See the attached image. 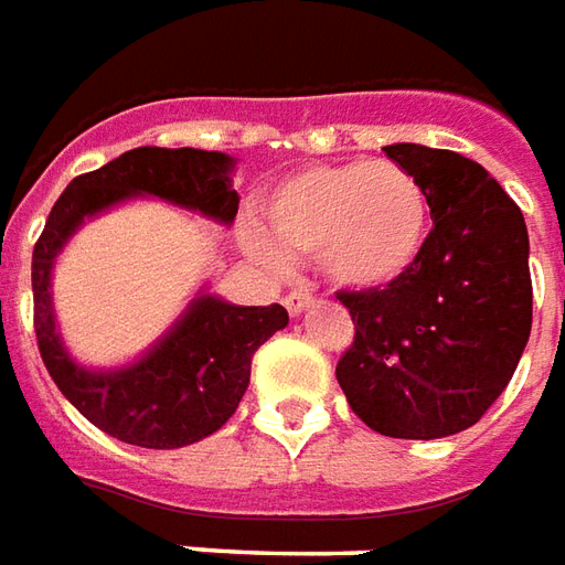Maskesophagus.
Here are the masks:
<instances>
[{
    "label": "esophagus",
    "instance_id": "1",
    "mask_svg": "<svg viewBox=\"0 0 565 565\" xmlns=\"http://www.w3.org/2000/svg\"><path fill=\"white\" fill-rule=\"evenodd\" d=\"M311 302H315V296L305 294V290H290V294L284 296V308H287L294 317L302 315L305 308H308Z\"/></svg>",
    "mask_w": 565,
    "mask_h": 565
}]
</instances>
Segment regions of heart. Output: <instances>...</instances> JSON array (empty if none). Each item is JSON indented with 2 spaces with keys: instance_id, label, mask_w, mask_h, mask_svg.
I'll return each mask as SVG.
<instances>
[{
  "instance_id": "heart-1",
  "label": "heart",
  "mask_w": 565,
  "mask_h": 565,
  "mask_svg": "<svg viewBox=\"0 0 565 565\" xmlns=\"http://www.w3.org/2000/svg\"><path fill=\"white\" fill-rule=\"evenodd\" d=\"M266 227L284 254L317 257L323 278L344 290H377L419 257L431 206L419 179L395 161L308 167L271 188ZM263 260L278 250L250 236Z\"/></svg>"
}]
</instances>
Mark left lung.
<instances>
[{
	"instance_id": "left-lung-1",
	"label": "left lung",
	"mask_w": 565,
	"mask_h": 565,
	"mask_svg": "<svg viewBox=\"0 0 565 565\" xmlns=\"http://www.w3.org/2000/svg\"><path fill=\"white\" fill-rule=\"evenodd\" d=\"M383 152L425 185L434 227L395 281L338 294L356 332L335 377L371 431L437 440L482 419L527 347V224L463 154L416 143Z\"/></svg>"
}]
</instances>
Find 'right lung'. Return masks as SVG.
<instances>
[{"mask_svg": "<svg viewBox=\"0 0 565 565\" xmlns=\"http://www.w3.org/2000/svg\"><path fill=\"white\" fill-rule=\"evenodd\" d=\"M230 167L233 161L224 152L140 146L71 179L38 236L32 296L41 359L62 395L116 440L143 449H179L218 431L248 388L257 347L290 317L281 305L239 308L200 296L149 356L122 371L95 374L74 365L56 335L50 305L53 257L86 215L131 194H154L230 224L239 209V194L230 188Z\"/></svg>", "mask_w": 565, "mask_h": 565, "instance_id": "add662e5", "label": "right lung"}]
</instances>
